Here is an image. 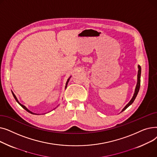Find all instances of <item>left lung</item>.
Here are the masks:
<instances>
[{"label": "left lung", "instance_id": "8db88e82", "mask_svg": "<svg viewBox=\"0 0 157 157\" xmlns=\"http://www.w3.org/2000/svg\"><path fill=\"white\" fill-rule=\"evenodd\" d=\"M138 73H137V85L135 88V91H134V95L132 97V98H131V100L130 101V102L124 107V108H123L121 112H123V111H125L128 106H130L132 104L135 100L136 97L137 95V94L139 92V90L140 88V85H141V66L139 65H138Z\"/></svg>", "mask_w": 157, "mask_h": 157}]
</instances>
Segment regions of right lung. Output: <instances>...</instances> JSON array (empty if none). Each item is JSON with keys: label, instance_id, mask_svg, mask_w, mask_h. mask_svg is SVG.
I'll use <instances>...</instances> for the list:
<instances>
[{"label": "right lung", "instance_id": "obj_1", "mask_svg": "<svg viewBox=\"0 0 157 157\" xmlns=\"http://www.w3.org/2000/svg\"><path fill=\"white\" fill-rule=\"evenodd\" d=\"M71 76H70V78H69V79H67V82H66V84H65V89H66V88H67V84H68V83H69V79H70V78H71ZM11 92H12V94H13V95L14 98H15V100H16V102H18V104H20V105H21V106L22 107V108H23L24 109H25V110H26V111H27V112H29V113H31V114H37L36 113H33V112L30 111L29 109H27V108H26V107H25V106L24 105L21 104V103H20V102L18 101V98H16V95H14V93L13 92V91H11Z\"/></svg>", "mask_w": 157, "mask_h": 157}]
</instances>
